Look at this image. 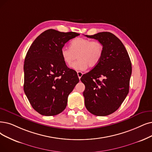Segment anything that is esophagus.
I'll use <instances>...</instances> for the list:
<instances>
[{
	"instance_id": "obj_1",
	"label": "esophagus",
	"mask_w": 152,
	"mask_h": 152,
	"mask_svg": "<svg viewBox=\"0 0 152 152\" xmlns=\"http://www.w3.org/2000/svg\"><path fill=\"white\" fill-rule=\"evenodd\" d=\"M83 73L82 72H80V71H78V72H77V75H78V78H79V79H80V78L82 77V76L83 75Z\"/></svg>"
}]
</instances>
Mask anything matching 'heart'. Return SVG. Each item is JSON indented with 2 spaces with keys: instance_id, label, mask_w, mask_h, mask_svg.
Segmentation results:
<instances>
[{
  "instance_id": "heart-1",
  "label": "heart",
  "mask_w": 152,
  "mask_h": 152,
  "mask_svg": "<svg viewBox=\"0 0 152 152\" xmlns=\"http://www.w3.org/2000/svg\"><path fill=\"white\" fill-rule=\"evenodd\" d=\"M60 53L64 63L69 66L78 58L72 67L77 70H84L88 65L95 67L99 64L104 53V45L99 41L77 38L70 42V48L63 47Z\"/></svg>"
}]
</instances>
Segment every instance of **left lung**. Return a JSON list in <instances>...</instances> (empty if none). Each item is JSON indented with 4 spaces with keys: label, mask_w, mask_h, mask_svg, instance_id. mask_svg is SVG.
Instances as JSON below:
<instances>
[{
    "label": "left lung",
    "mask_w": 152,
    "mask_h": 152,
    "mask_svg": "<svg viewBox=\"0 0 152 152\" xmlns=\"http://www.w3.org/2000/svg\"><path fill=\"white\" fill-rule=\"evenodd\" d=\"M86 36L101 42L104 53L99 64L80 78L86 86L85 105L91 113L107 116L117 110L129 94L131 61L122 42L113 34Z\"/></svg>",
    "instance_id": "8db88e82"
}]
</instances>
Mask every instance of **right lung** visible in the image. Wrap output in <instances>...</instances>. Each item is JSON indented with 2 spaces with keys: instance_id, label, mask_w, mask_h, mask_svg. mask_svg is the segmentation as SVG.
<instances>
[{
  "instance_id": "obj_1",
  "label": "right lung",
  "mask_w": 152,
  "mask_h": 152,
  "mask_svg": "<svg viewBox=\"0 0 152 152\" xmlns=\"http://www.w3.org/2000/svg\"><path fill=\"white\" fill-rule=\"evenodd\" d=\"M75 32L48 29L35 39L27 53L23 65V90L35 111L45 116L63 112L69 95L79 82L77 72L64 63L61 48Z\"/></svg>"
}]
</instances>
